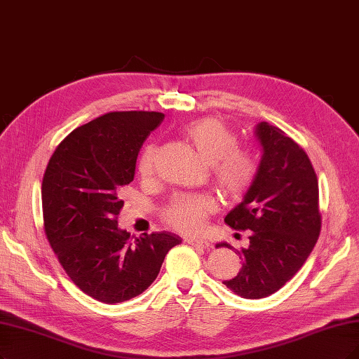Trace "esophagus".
I'll return each mask as SVG.
<instances>
[{
    "label": "esophagus",
    "instance_id": "34e87169",
    "mask_svg": "<svg viewBox=\"0 0 359 359\" xmlns=\"http://www.w3.org/2000/svg\"><path fill=\"white\" fill-rule=\"evenodd\" d=\"M188 244L192 247H198V248H208L210 243L204 241V240H188Z\"/></svg>",
    "mask_w": 359,
    "mask_h": 359
}]
</instances>
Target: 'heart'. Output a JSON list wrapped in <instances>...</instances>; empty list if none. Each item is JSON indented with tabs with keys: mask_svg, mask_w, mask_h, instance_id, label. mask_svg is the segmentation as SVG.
<instances>
[{
	"mask_svg": "<svg viewBox=\"0 0 359 359\" xmlns=\"http://www.w3.org/2000/svg\"><path fill=\"white\" fill-rule=\"evenodd\" d=\"M184 136L210 167L216 187L224 196L243 195L259 172V158L247 148L238 146V136L217 118H203L184 127ZM156 148L146 144L137 163L139 175L151 179L155 171ZM216 210L207 195H177L164 210V220L184 233L200 231L205 219Z\"/></svg>",
	"mask_w": 359,
	"mask_h": 359,
	"instance_id": "heart-1",
	"label": "heart"
}]
</instances>
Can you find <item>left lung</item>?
Returning a JSON list of instances; mask_svg holds the SVG:
<instances>
[{
	"instance_id": "left-lung-1",
	"label": "left lung",
	"mask_w": 359,
	"mask_h": 359,
	"mask_svg": "<svg viewBox=\"0 0 359 359\" xmlns=\"http://www.w3.org/2000/svg\"><path fill=\"white\" fill-rule=\"evenodd\" d=\"M256 136L263 148L259 172L243 203L224 217L232 229L250 231V245L236 250L241 271L223 281L244 299L268 297L290 281L321 232L318 177L308 154L269 123L257 124Z\"/></svg>"
}]
</instances>
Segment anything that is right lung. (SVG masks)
Listing matches in <instances>:
<instances>
[{
	"label": "right lung",
	"mask_w": 359,
	"mask_h": 359,
	"mask_svg": "<svg viewBox=\"0 0 359 359\" xmlns=\"http://www.w3.org/2000/svg\"><path fill=\"white\" fill-rule=\"evenodd\" d=\"M163 119L164 114L148 111L104 114L71 131L47 164L41 187L47 240L74 284L99 302L142 294L182 243L171 232L133 241L116 220L142 144Z\"/></svg>",
	"instance_id": "1"
}]
</instances>
